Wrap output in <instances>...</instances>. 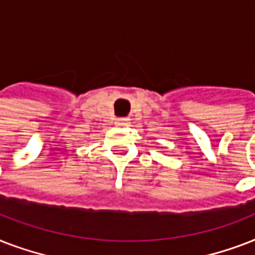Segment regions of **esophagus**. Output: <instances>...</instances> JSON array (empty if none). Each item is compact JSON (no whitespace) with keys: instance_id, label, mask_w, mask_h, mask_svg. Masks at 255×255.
<instances>
[{"instance_id":"obj_1","label":"esophagus","mask_w":255,"mask_h":255,"mask_svg":"<svg viewBox=\"0 0 255 255\" xmlns=\"http://www.w3.org/2000/svg\"><path fill=\"white\" fill-rule=\"evenodd\" d=\"M116 124H118L119 127H124V126H128V124H129V119L122 118V119L116 120Z\"/></svg>"}]
</instances>
